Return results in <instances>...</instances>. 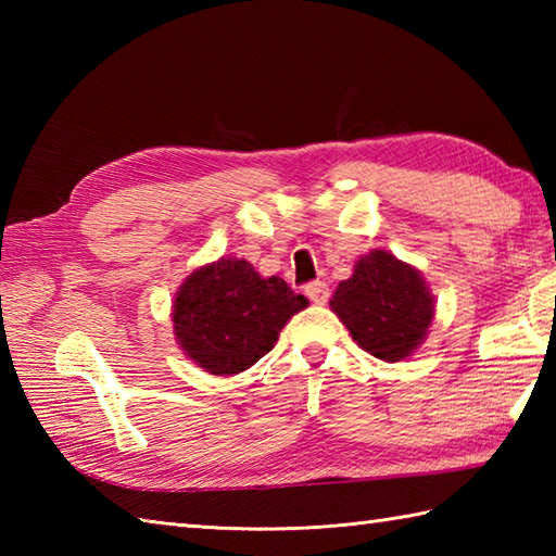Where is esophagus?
<instances>
[{"mask_svg": "<svg viewBox=\"0 0 556 556\" xmlns=\"http://www.w3.org/2000/svg\"><path fill=\"white\" fill-rule=\"evenodd\" d=\"M303 291H305V296H308L317 305L329 301V287L325 285V281H311V285H305Z\"/></svg>", "mask_w": 556, "mask_h": 556, "instance_id": "34e87169", "label": "esophagus"}]
</instances>
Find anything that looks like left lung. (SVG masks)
<instances>
[{"label":"left lung","instance_id":"8db88e82","mask_svg":"<svg viewBox=\"0 0 556 556\" xmlns=\"http://www.w3.org/2000/svg\"><path fill=\"white\" fill-rule=\"evenodd\" d=\"M329 305L361 349L392 363L406 358L420 344L434 315L432 296L418 269L387 251L361 257Z\"/></svg>","mask_w":556,"mask_h":556}]
</instances>
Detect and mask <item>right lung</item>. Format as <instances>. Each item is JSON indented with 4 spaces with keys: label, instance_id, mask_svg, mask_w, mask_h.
Listing matches in <instances>:
<instances>
[{
    "label": "right lung",
    "instance_id": "obj_1",
    "mask_svg": "<svg viewBox=\"0 0 556 556\" xmlns=\"http://www.w3.org/2000/svg\"><path fill=\"white\" fill-rule=\"evenodd\" d=\"M305 305L308 299L285 279H265L245 260L222 257L184 281L174 301V329L200 368L236 375L269 353L281 327Z\"/></svg>",
    "mask_w": 556,
    "mask_h": 556
}]
</instances>
